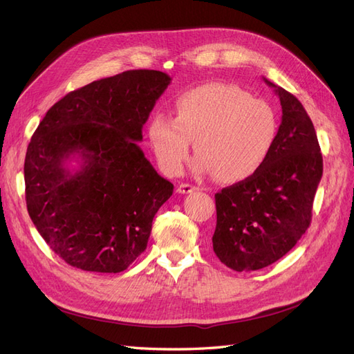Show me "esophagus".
I'll return each mask as SVG.
<instances>
[{
  "mask_svg": "<svg viewBox=\"0 0 354 354\" xmlns=\"http://www.w3.org/2000/svg\"><path fill=\"white\" fill-rule=\"evenodd\" d=\"M196 189H198V188L194 187V185H192V184H179L178 188H176V192H178L179 194H188V193L196 192Z\"/></svg>",
  "mask_w": 354,
  "mask_h": 354,
  "instance_id": "obj_1",
  "label": "esophagus"
}]
</instances>
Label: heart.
Here are the masks:
<instances>
[{
  "label": "heart",
  "instance_id": "b5f03b06",
  "mask_svg": "<svg viewBox=\"0 0 354 354\" xmlns=\"http://www.w3.org/2000/svg\"><path fill=\"white\" fill-rule=\"evenodd\" d=\"M278 129L277 113L265 100L236 85L209 82L178 94L174 118L153 116L148 138L167 175L183 170L194 139L196 174H216L221 183L234 184L263 167Z\"/></svg>",
  "mask_w": 354,
  "mask_h": 354
}]
</instances>
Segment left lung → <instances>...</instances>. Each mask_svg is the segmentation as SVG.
Segmentation results:
<instances>
[{
    "label": "left lung",
    "mask_w": 354,
    "mask_h": 354,
    "mask_svg": "<svg viewBox=\"0 0 354 354\" xmlns=\"http://www.w3.org/2000/svg\"><path fill=\"white\" fill-rule=\"evenodd\" d=\"M283 116L268 161L254 176L215 194L216 257L236 272L275 263L310 227L323 158L313 121L302 103L268 79Z\"/></svg>",
    "instance_id": "8db88e82"
}]
</instances>
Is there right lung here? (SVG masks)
<instances>
[{"label": "right lung", "mask_w": 354, "mask_h": 354, "mask_svg": "<svg viewBox=\"0 0 354 354\" xmlns=\"http://www.w3.org/2000/svg\"><path fill=\"white\" fill-rule=\"evenodd\" d=\"M170 76L129 70L53 104L26 149L28 214L70 266L118 274L147 250L157 211L174 193L138 145ZM76 155L77 171L69 167Z\"/></svg>", "instance_id": "add662e5"}]
</instances>
